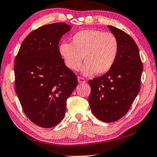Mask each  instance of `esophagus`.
I'll list each match as a JSON object with an SVG mask.
<instances>
[{"label": "esophagus", "mask_w": 157, "mask_h": 157, "mask_svg": "<svg viewBox=\"0 0 157 157\" xmlns=\"http://www.w3.org/2000/svg\"><path fill=\"white\" fill-rule=\"evenodd\" d=\"M78 82L79 84H84V83L86 82L85 79H84L83 78H81V77H78Z\"/></svg>", "instance_id": "34e87169"}]
</instances>
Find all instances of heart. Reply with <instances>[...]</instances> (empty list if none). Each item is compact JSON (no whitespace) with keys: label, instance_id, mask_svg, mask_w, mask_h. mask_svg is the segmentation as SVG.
I'll return each mask as SVG.
<instances>
[{"label":"heart","instance_id":"1","mask_svg":"<svg viewBox=\"0 0 157 157\" xmlns=\"http://www.w3.org/2000/svg\"><path fill=\"white\" fill-rule=\"evenodd\" d=\"M71 40L72 44L63 43L59 47L64 63L71 71H78L83 58L85 64L82 73L85 76L105 74L113 68L119 51L118 40L113 33L84 30L75 34Z\"/></svg>","mask_w":157,"mask_h":157}]
</instances>
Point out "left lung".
Returning a JSON list of instances; mask_svg holds the SVG:
<instances>
[{"instance_id":"8db88e82","label":"left lung","mask_w":157,"mask_h":157,"mask_svg":"<svg viewBox=\"0 0 157 157\" xmlns=\"http://www.w3.org/2000/svg\"><path fill=\"white\" fill-rule=\"evenodd\" d=\"M108 27L118 40L117 57L108 73L89 81V103L97 119L114 122L127 113L140 91L143 63L133 39L116 27Z\"/></svg>"}]
</instances>
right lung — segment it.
I'll return each mask as SVG.
<instances>
[{"instance_id":"right-lung-1","label":"right lung","mask_w":157,"mask_h":157,"mask_svg":"<svg viewBox=\"0 0 157 157\" xmlns=\"http://www.w3.org/2000/svg\"><path fill=\"white\" fill-rule=\"evenodd\" d=\"M71 26L54 23L41 26L24 39L15 58V91L30 120L52 128L63 119L66 100L78 79L59 52V40Z\"/></svg>"}]
</instances>
